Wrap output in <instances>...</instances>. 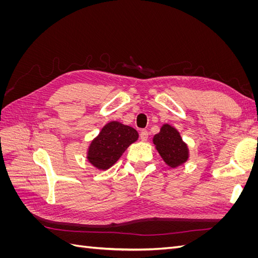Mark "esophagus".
I'll return each instance as SVG.
<instances>
[{"instance_id":"esophagus-1","label":"esophagus","mask_w":258,"mask_h":258,"mask_svg":"<svg viewBox=\"0 0 258 258\" xmlns=\"http://www.w3.org/2000/svg\"><path fill=\"white\" fill-rule=\"evenodd\" d=\"M140 139H141L142 141H147L148 131L147 130H142L141 132H140Z\"/></svg>"}]
</instances>
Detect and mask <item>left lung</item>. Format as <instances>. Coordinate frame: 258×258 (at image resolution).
<instances>
[{
  "mask_svg": "<svg viewBox=\"0 0 258 258\" xmlns=\"http://www.w3.org/2000/svg\"><path fill=\"white\" fill-rule=\"evenodd\" d=\"M156 148L168 166L175 168L188 158L187 145L183 142L176 129L170 124H163L159 134L153 139Z\"/></svg>",
  "mask_w": 258,
  "mask_h": 258,
  "instance_id": "1",
  "label": "left lung"
}]
</instances>
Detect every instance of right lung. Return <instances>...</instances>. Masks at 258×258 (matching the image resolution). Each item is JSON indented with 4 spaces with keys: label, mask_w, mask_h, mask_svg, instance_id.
Listing matches in <instances>:
<instances>
[{
    "label": "right lung",
    "mask_w": 258,
    "mask_h": 258,
    "mask_svg": "<svg viewBox=\"0 0 258 258\" xmlns=\"http://www.w3.org/2000/svg\"><path fill=\"white\" fill-rule=\"evenodd\" d=\"M139 138L138 131L118 121H111L102 128L100 135L89 146L87 158L100 170L112 167L128 146Z\"/></svg>",
    "instance_id": "1"
}]
</instances>
